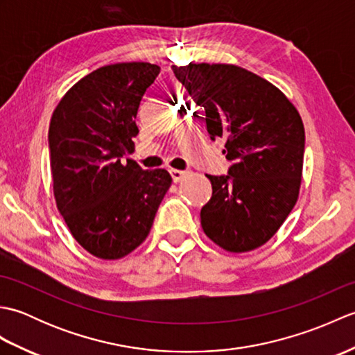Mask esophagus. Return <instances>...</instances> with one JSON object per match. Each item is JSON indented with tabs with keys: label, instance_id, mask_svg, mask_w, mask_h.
Returning <instances> with one entry per match:
<instances>
[{
	"label": "esophagus",
	"instance_id": "1",
	"mask_svg": "<svg viewBox=\"0 0 355 355\" xmlns=\"http://www.w3.org/2000/svg\"><path fill=\"white\" fill-rule=\"evenodd\" d=\"M187 175L186 171H180V169H171V177L173 180V183L182 182V180Z\"/></svg>",
	"mask_w": 355,
	"mask_h": 355
}]
</instances>
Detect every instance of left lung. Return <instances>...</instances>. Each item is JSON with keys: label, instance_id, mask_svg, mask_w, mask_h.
I'll return each instance as SVG.
<instances>
[{"label": "left lung", "instance_id": "obj_1", "mask_svg": "<svg viewBox=\"0 0 355 355\" xmlns=\"http://www.w3.org/2000/svg\"><path fill=\"white\" fill-rule=\"evenodd\" d=\"M205 110L210 139H225V175H207L212 197L201 227L221 248L250 252L275 235L299 197L305 130L294 105L268 80L229 64L172 65Z\"/></svg>", "mask_w": 355, "mask_h": 355}]
</instances>
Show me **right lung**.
Returning <instances> with one entry per match:
<instances>
[{"instance_id":"add662e5","label":"right lung","mask_w":355,"mask_h":355,"mask_svg":"<svg viewBox=\"0 0 355 355\" xmlns=\"http://www.w3.org/2000/svg\"><path fill=\"white\" fill-rule=\"evenodd\" d=\"M160 67L105 65L74 84L53 111L50 168L59 212L73 238L101 259H120L146 239L172 178L126 160L135 117Z\"/></svg>"}]
</instances>
